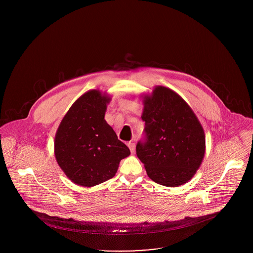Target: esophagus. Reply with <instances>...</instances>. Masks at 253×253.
I'll return each mask as SVG.
<instances>
[{"mask_svg": "<svg viewBox=\"0 0 253 253\" xmlns=\"http://www.w3.org/2000/svg\"><path fill=\"white\" fill-rule=\"evenodd\" d=\"M127 145H128V147H129V149H130L131 153L133 154V153H134V150H135V145H134V143H132V142H129Z\"/></svg>", "mask_w": 253, "mask_h": 253, "instance_id": "34e87169", "label": "esophagus"}]
</instances>
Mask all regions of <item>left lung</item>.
Masks as SVG:
<instances>
[{
	"mask_svg": "<svg viewBox=\"0 0 253 253\" xmlns=\"http://www.w3.org/2000/svg\"><path fill=\"white\" fill-rule=\"evenodd\" d=\"M141 119L144 137L136 144V156L148 176L166 187L190 180L205 155L204 130L193 110L175 92L158 86L145 96Z\"/></svg>",
	"mask_w": 253,
	"mask_h": 253,
	"instance_id": "left-lung-1",
	"label": "left lung"
}]
</instances>
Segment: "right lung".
I'll list each match as a JSON object with an SVG mask.
<instances>
[{
  "label": "right lung",
  "instance_id": "add662e5",
  "mask_svg": "<svg viewBox=\"0 0 253 253\" xmlns=\"http://www.w3.org/2000/svg\"><path fill=\"white\" fill-rule=\"evenodd\" d=\"M110 98L97 90L84 94L60 122L55 137V156L71 180L93 187L115 176L129 148L104 120Z\"/></svg>",
  "mask_w": 253,
  "mask_h": 253
}]
</instances>
